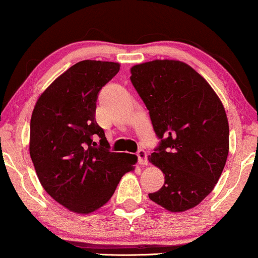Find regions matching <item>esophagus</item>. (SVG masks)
<instances>
[{"label": "esophagus", "mask_w": 258, "mask_h": 258, "mask_svg": "<svg viewBox=\"0 0 258 258\" xmlns=\"http://www.w3.org/2000/svg\"><path fill=\"white\" fill-rule=\"evenodd\" d=\"M138 161H139V164L141 166H146L148 164V160H147V152L145 150H139L138 151Z\"/></svg>", "instance_id": "34e87169"}]
</instances>
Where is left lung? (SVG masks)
<instances>
[{
	"instance_id": "8db88e82",
	"label": "left lung",
	"mask_w": 258,
	"mask_h": 258,
	"mask_svg": "<svg viewBox=\"0 0 258 258\" xmlns=\"http://www.w3.org/2000/svg\"><path fill=\"white\" fill-rule=\"evenodd\" d=\"M131 82L161 139L148 160L162 170L165 183L148 198L173 213L194 208L214 189L229 153L222 101L200 74L180 60L134 65Z\"/></svg>"
}]
</instances>
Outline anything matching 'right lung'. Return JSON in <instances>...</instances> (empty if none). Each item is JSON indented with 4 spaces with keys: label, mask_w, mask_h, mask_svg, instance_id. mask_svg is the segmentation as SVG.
<instances>
[{
    "label": "right lung",
    "mask_w": 258,
    "mask_h": 258,
    "mask_svg": "<svg viewBox=\"0 0 258 258\" xmlns=\"http://www.w3.org/2000/svg\"><path fill=\"white\" fill-rule=\"evenodd\" d=\"M119 69L114 61H78L46 88L32 111L29 152L39 182L76 214L103 207L138 160L134 154L110 152L94 118L98 93ZM93 137L100 138L99 145Z\"/></svg>",
    "instance_id": "right-lung-1"
}]
</instances>
